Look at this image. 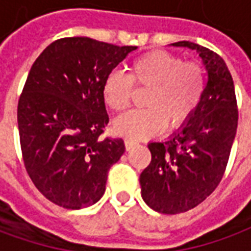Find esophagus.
<instances>
[{"instance_id": "obj_1", "label": "esophagus", "mask_w": 251, "mask_h": 251, "mask_svg": "<svg viewBox=\"0 0 251 251\" xmlns=\"http://www.w3.org/2000/svg\"><path fill=\"white\" fill-rule=\"evenodd\" d=\"M137 145L136 141H133V140H125V148L126 151H130L131 148H134Z\"/></svg>"}]
</instances>
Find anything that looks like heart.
Here are the masks:
<instances>
[{
  "label": "heart",
  "mask_w": 251,
  "mask_h": 251,
  "mask_svg": "<svg viewBox=\"0 0 251 251\" xmlns=\"http://www.w3.org/2000/svg\"><path fill=\"white\" fill-rule=\"evenodd\" d=\"M133 84L149 87L145 109L127 111L113 124L117 134L129 140L156 136L169 126L177 129L192 117L204 93V67L165 51L148 52L129 66V76L114 70L104 77L102 97L114 111L125 110L131 100Z\"/></svg>",
  "instance_id": "1"
}]
</instances>
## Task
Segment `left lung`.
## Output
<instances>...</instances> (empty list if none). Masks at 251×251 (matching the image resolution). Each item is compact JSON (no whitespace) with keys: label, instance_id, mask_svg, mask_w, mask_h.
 <instances>
[{"label":"left lung","instance_id":"left-lung-1","mask_svg":"<svg viewBox=\"0 0 251 251\" xmlns=\"http://www.w3.org/2000/svg\"><path fill=\"white\" fill-rule=\"evenodd\" d=\"M199 53L207 84L198 109L168 140L151 142L152 161L140 175L141 196L161 214H180L210 196L226 171L238 126L231 74L218 53L191 41H177Z\"/></svg>","mask_w":251,"mask_h":251}]
</instances>
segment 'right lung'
I'll return each mask as SVG.
<instances>
[{
	"label": "right lung",
	"mask_w": 251,
	"mask_h": 251,
	"mask_svg": "<svg viewBox=\"0 0 251 251\" xmlns=\"http://www.w3.org/2000/svg\"><path fill=\"white\" fill-rule=\"evenodd\" d=\"M134 50L64 37L47 47L28 74L17 107L23 160L36 188L63 208L97 203L110 167L125 152L122 138L102 137L109 124L102 84Z\"/></svg>",
	"instance_id": "1"
}]
</instances>
